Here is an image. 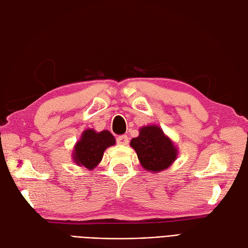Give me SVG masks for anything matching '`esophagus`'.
<instances>
[{"instance_id": "1", "label": "esophagus", "mask_w": 248, "mask_h": 248, "mask_svg": "<svg viewBox=\"0 0 248 248\" xmlns=\"http://www.w3.org/2000/svg\"><path fill=\"white\" fill-rule=\"evenodd\" d=\"M117 143L119 145H127V144H128V137H127V136H119L117 138Z\"/></svg>"}]
</instances>
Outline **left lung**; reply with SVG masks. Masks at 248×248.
<instances>
[{
  "label": "left lung",
  "instance_id": "1",
  "mask_svg": "<svg viewBox=\"0 0 248 248\" xmlns=\"http://www.w3.org/2000/svg\"><path fill=\"white\" fill-rule=\"evenodd\" d=\"M130 146L136 150L143 168L150 172L166 170L176 158L177 150L159 127H142L140 136L133 138Z\"/></svg>",
  "mask_w": 248,
  "mask_h": 248
}]
</instances>
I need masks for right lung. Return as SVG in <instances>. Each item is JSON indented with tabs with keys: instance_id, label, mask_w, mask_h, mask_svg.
<instances>
[{
	"instance_id": "right-lung-1",
	"label": "right lung",
	"mask_w": 248,
	"mask_h": 248,
	"mask_svg": "<svg viewBox=\"0 0 248 248\" xmlns=\"http://www.w3.org/2000/svg\"><path fill=\"white\" fill-rule=\"evenodd\" d=\"M115 143V138L108 130L101 132H96L93 129L85 130L73 153L75 163L93 170L101 162L104 150Z\"/></svg>"
}]
</instances>
